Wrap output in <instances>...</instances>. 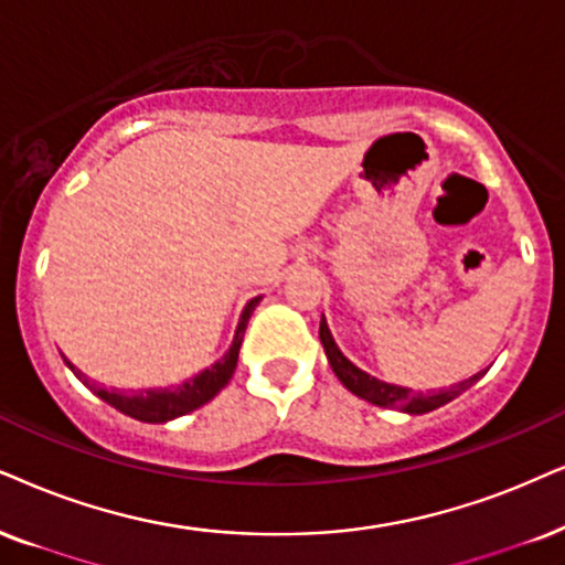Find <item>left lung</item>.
<instances>
[{
    "mask_svg": "<svg viewBox=\"0 0 565 565\" xmlns=\"http://www.w3.org/2000/svg\"><path fill=\"white\" fill-rule=\"evenodd\" d=\"M320 344H323V349H326L328 365H331L335 377L344 383L347 391H352L354 396L365 398V402H370V404L383 406V409H398V412H406V414H425V412L438 409V406L454 402L456 396H461L463 391L469 388V385H475L484 373H488V370H482V373L467 377V381L454 383L451 388L427 391V394L419 391V394H414L412 388H404V385L377 381V377L367 375L365 370L356 367L354 362H349L344 352L335 347L333 335H331V331H328L326 318H320Z\"/></svg>",
    "mask_w": 565,
    "mask_h": 565,
    "instance_id": "1",
    "label": "left lung"
}]
</instances>
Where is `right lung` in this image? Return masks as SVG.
<instances>
[{
  "label": "right lung",
  "mask_w": 565,
  "mask_h": 565,
  "mask_svg": "<svg viewBox=\"0 0 565 565\" xmlns=\"http://www.w3.org/2000/svg\"><path fill=\"white\" fill-rule=\"evenodd\" d=\"M258 302H260V297L249 299V302L245 305V310H242L237 333H234L230 352L221 356L218 362H213L209 370H203L200 375L190 377L188 383L171 385V388H140V391L109 388L106 391L98 383L88 381V377H85L81 370L73 365V362L70 360H64V362H67V367L73 370V373L81 377L85 385H88L93 394H96L98 398H104V402L114 406V409L127 414V417L140 419V423H169V419L182 417V414H188L192 409H198V406L209 404L211 398L216 396L226 383H230V377L234 375V367H237V360H239V347H242V339H245L247 320H249V316H253L255 305Z\"/></svg>",
  "instance_id": "obj_1"
}]
</instances>
